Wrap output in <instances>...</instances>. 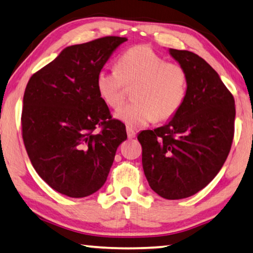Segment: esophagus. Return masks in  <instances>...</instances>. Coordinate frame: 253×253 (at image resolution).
<instances>
[{
	"mask_svg": "<svg viewBox=\"0 0 253 253\" xmlns=\"http://www.w3.org/2000/svg\"><path fill=\"white\" fill-rule=\"evenodd\" d=\"M127 136H128V138H134L135 137L136 133H135V130L133 129V128L127 127Z\"/></svg>",
	"mask_w": 253,
	"mask_h": 253,
	"instance_id": "esophagus-1",
	"label": "esophagus"
}]
</instances>
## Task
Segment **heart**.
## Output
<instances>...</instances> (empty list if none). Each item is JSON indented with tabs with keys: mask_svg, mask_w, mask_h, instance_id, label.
Masks as SVG:
<instances>
[{
	"mask_svg": "<svg viewBox=\"0 0 253 253\" xmlns=\"http://www.w3.org/2000/svg\"><path fill=\"white\" fill-rule=\"evenodd\" d=\"M137 82L134 102L120 107L115 117L128 127H142L177 114L187 94V74L181 66L169 64L151 47H131L119 56L115 69H101L95 87L102 101L110 108L123 102L124 83Z\"/></svg>",
	"mask_w": 253,
	"mask_h": 253,
	"instance_id": "obj_1",
	"label": "heart"
}]
</instances>
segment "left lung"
Returning a JSON list of instances; mask_svg holds the SVG:
<instances>
[{
  "label": "left lung",
  "instance_id": "obj_1",
  "mask_svg": "<svg viewBox=\"0 0 253 253\" xmlns=\"http://www.w3.org/2000/svg\"><path fill=\"white\" fill-rule=\"evenodd\" d=\"M187 74L182 107L166 125L143 130L144 174L166 199L195 195L213 180L230 153L234 135V98L213 67L191 51L169 49Z\"/></svg>",
  "mask_w": 253,
  "mask_h": 253
}]
</instances>
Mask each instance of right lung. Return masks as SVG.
Segmentation results:
<instances>
[{
	"mask_svg": "<svg viewBox=\"0 0 253 253\" xmlns=\"http://www.w3.org/2000/svg\"><path fill=\"white\" fill-rule=\"evenodd\" d=\"M126 40L111 36L64 48L27 84L23 143L39 177L59 194L82 198L98 191L127 138L95 87L98 72Z\"/></svg>",
	"mask_w": 253,
	"mask_h": 253,
	"instance_id": "right-lung-1",
	"label": "right lung"
}]
</instances>
